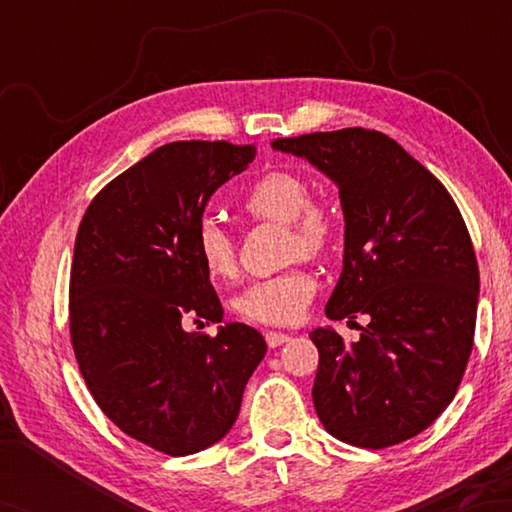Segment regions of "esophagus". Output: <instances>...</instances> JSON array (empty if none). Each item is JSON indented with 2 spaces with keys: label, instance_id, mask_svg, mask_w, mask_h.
<instances>
[{
  "label": "esophagus",
  "instance_id": "obj_1",
  "mask_svg": "<svg viewBox=\"0 0 512 512\" xmlns=\"http://www.w3.org/2000/svg\"><path fill=\"white\" fill-rule=\"evenodd\" d=\"M290 339H292V336L286 334V332H275V330H268V332H266V343H268V347H279V345L288 343Z\"/></svg>",
  "mask_w": 512,
  "mask_h": 512
}]
</instances>
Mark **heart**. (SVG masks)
<instances>
[{
	"label": "heart",
	"instance_id": "obj_1",
	"mask_svg": "<svg viewBox=\"0 0 512 512\" xmlns=\"http://www.w3.org/2000/svg\"><path fill=\"white\" fill-rule=\"evenodd\" d=\"M242 209L259 222L284 226L288 259L317 257L330 248L336 217L323 200L310 198L308 182L292 171H270L244 195ZM202 264L213 279H231L237 273L235 239L222 224L206 220L195 235ZM317 292V281L303 268H290L275 277L259 279L233 299V308L253 323H297Z\"/></svg>",
	"mask_w": 512,
	"mask_h": 512
}]
</instances>
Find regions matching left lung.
Listing matches in <instances>:
<instances>
[{
	"mask_svg": "<svg viewBox=\"0 0 512 512\" xmlns=\"http://www.w3.org/2000/svg\"><path fill=\"white\" fill-rule=\"evenodd\" d=\"M273 149L306 158L339 187L343 270L325 314L369 317L352 345L332 328L310 332L319 420L363 449L418 436L449 407L473 350L480 270L458 206L374 129L277 138Z\"/></svg>",
	"mask_w": 512,
	"mask_h": 512,
	"instance_id": "1",
	"label": "left lung"
}]
</instances>
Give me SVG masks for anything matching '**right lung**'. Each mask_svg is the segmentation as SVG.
<instances>
[{"label":"right lung","mask_w":512,"mask_h":512,"mask_svg":"<svg viewBox=\"0 0 512 512\" xmlns=\"http://www.w3.org/2000/svg\"><path fill=\"white\" fill-rule=\"evenodd\" d=\"M255 154L226 140L162 145L101 189L76 233L70 336L85 385L118 429L167 455L231 431L266 354L244 323L182 328L224 317L195 235L211 195Z\"/></svg>","instance_id":"obj_1"}]
</instances>
